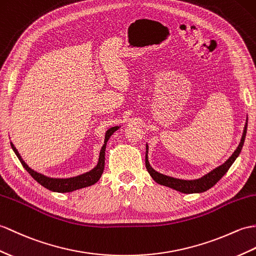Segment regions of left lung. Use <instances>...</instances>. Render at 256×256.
<instances>
[{"mask_svg": "<svg viewBox=\"0 0 256 256\" xmlns=\"http://www.w3.org/2000/svg\"><path fill=\"white\" fill-rule=\"evenodd\" d=\"M246 126H244V130H243V135L239 146L236 150V152L232 154L227 162H226L224 164L219 166L218 168L214 169L210 171L208 174L204 176L203 178H200L198 180H191V181H186V180H180V179H176V178H171L168 176H164L159 174V172L154 170L150 162H148V158H147V150H148V146H146V156H145V164H146V169L150 172V174L152 178L155 180L157 183L162 184V186H168L176 190V191H179L181 193H186V194H191V193H202L205 192L207 190L210 188L212 186H215V184L222 179V178L227 174V171L231 167V164L234 162V160L236 157L239 156V154L241 152V150L243 147V144H244V140H246Z\"/></svg>", "mask_w": 256, "mask_h": 256, "instance_id": "left-lung-1", "label": "left lung"}]
</instances>
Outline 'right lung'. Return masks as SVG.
Returning a JSON list of instances; mask_svg holds the SVG:
<instances>
[{"mask_svg":"<svg viewBox=\"0 0 256 256\" xmlns=\"http://www.w3.org/2000/svg\"><path fill=\"white\" fill-rule=\"evenodd\" d=\"M118 128V126H114L106 130V136H104V144L100 150L99 162H98V164L96 166V167H94L92 171L86 172V174H84L77 176L74 178H68V179H54V178H49V176H46L41 174H38L37 171H34L32 168L28 167L26 162L22 159L20 152H17L15 146L12 144V142H10V146H12V148H13L14 152L16 154L17 158L20 159V162L22 164V167L27 170L28 174H30L39 184H41V186H44L48 190H50V191H53V192L66 193V192L75 191V190H78V188L90 186L100 179V176H101V174H102L104 169V152H106V142H108L110 136L114 134Z\"/></svg>","mask_w":256,"mask_h":256,"instance_id":"obj_1","label":"right lung"}]
</instances>
